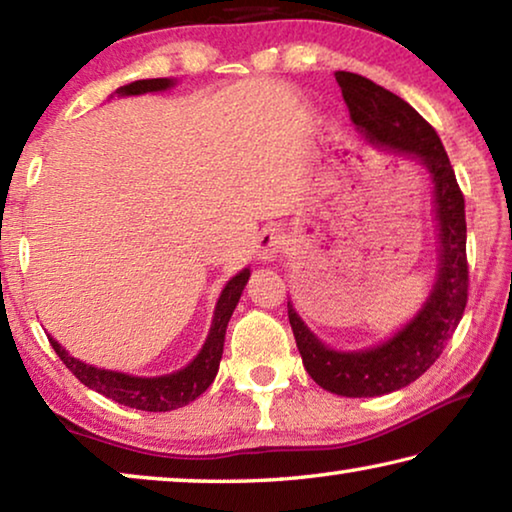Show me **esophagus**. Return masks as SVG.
Wrapping results in <instances>:
<instances>
[{
    "label": "esophagus",
    "instance_id": "obj_1",
    "mask_svg": "<svg viewBox=\"0 0 512 512\" xmlns=\"http://www.w3.org/2000/svg\"><path fill=\"white\" fill-rule=\"evenodd\" d=\"M282 248H284V235L275 228L264 230L257 239V255L262 262H273Z\"/></svg>",
    "mask_w": 512,
    "mask_h": 512
}]
</instances>
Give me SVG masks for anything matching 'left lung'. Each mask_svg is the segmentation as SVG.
Wrapping results in <instances>:
<instances>
[{"instance_id": "1", "label": "left lung", "mask_w": 512, "mask_h": 512, "mask_svg": "<svg viewBox=\"0 0 512 512\" xmlns=\"http://www.w3.org/2000/svg\"><path fill=\"white\" fill-rule=\"evenodd\" d=\"M336 83L359 135L381 151L418 160L433 183L438 221V277L427 302L391 339L359 352L327 348L291 302L289 323L302 363L318 386L343 397H377L409 386L443 354L467 305L465 198L445 146L409 103L366 76L336 72Z\"/></svg>"}]
</instances>
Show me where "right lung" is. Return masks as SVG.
<instances>
[{
    "label": "right lung",
    "mask_w": 512,
    "mask_h": 512,
    "mask_svg": "<svg viewBox=\"0 0 512 512\" xmlns=\"http://www.w3.org/2000/svg\"><path fill=\"white\" fill-rule=\"evenodd\" d=\"M171 85H173L171 79H144V81L124 85V88L117 90V94L119 97H133V94L169 90ZM248 277H250V268H244V271L237 273L228 284H225V289L219 296V302H216L212 327L205 339L203 350L196 354V359L192 363H187L183 370L171 372V375L133 377V375H126V372L94 368L90 363H83L79 359H74L72 354H67L63 345L51 339V336H49V343L51 348L56 350L60 361L74 372V377L79 379L81 384L92 388V391H97L101 395L110 397V400H115L124 406H131V409H140V411L158 413V411L180 409V406L194 402L198 395L205 393L214 381L216 372H219L225 327H228V320L237 307Z\"/></svg>",
    "instance_id": "right-lung-1"
}]
</instances>
